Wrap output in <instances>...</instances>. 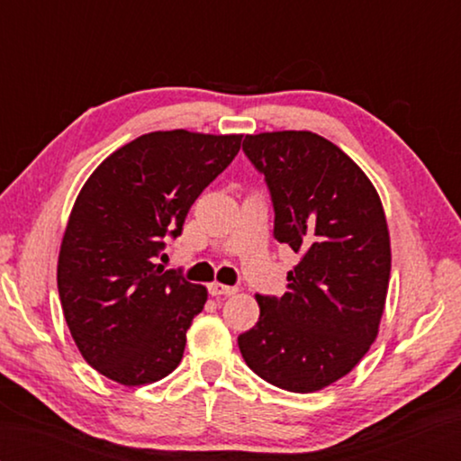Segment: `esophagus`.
I'll return each instance as SVG.
<instances>
[{
  "label": "esophagus",
  "instance_id": "obj_1",
  "mask_svg": "<svg viewBox=\"0 0 461 461\" xmlns=\"http://www.w3.org/2000/svg\"><path fill=\"white\" fill-rule=\"evenodd\" d=\"M210 293H212V295H215V297H220V295L231 297V295H236L238 289L236 287H230V285H223V283H220V281H213V283H210Z\"/></svg>",
  "mask_w": 461,
  "mask_h": 461
}]
</instances>
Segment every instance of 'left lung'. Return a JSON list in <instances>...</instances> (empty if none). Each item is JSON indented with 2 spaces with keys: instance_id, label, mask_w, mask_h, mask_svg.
<instances>
[{
  "instance_id": "left-lung-1",
  "label": "left lung",
  "mask_w": 461,
  "mask_h": 461,
  "mask_svg": "<svg viewBox=\"0 0 461 461\" xmlns=\"http://www.w3.org/2000/svg\"><path fill=\"white\" fill-rule=\"evenodd\" d=\"M243 152L267 180L276 240L303 258L285 295H256L259 321L238 345L273 386L317 393L378 337L393 261L386 213L360 166L315 132L248 134Z\"/></svg>"
}]
</instances>
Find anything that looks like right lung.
Returning <instances> with one entry per match:
<instances>
[{"instance_id": "obj_1", "label": "right lung", "mask_w": 461, "mask_h": 461, "mask_svg": "<svg viewBox=\"0 0 461 461\" xmlns=\"http://www.w3.org/2000/svg\"><path fill=\"white\" fill-rule=\"evenodd\" d=\"M243 134L156 131L104 158L73 203L57 261L63 315L77 348L122 386L180 365L208 289L154 263L180 236L192 203L240 152Z\"/></svg>"}]
</instances>
